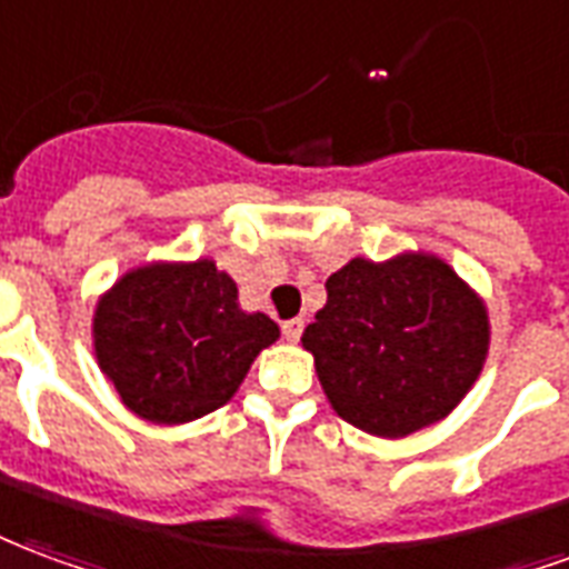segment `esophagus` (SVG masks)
Masks as SVG:
<instances>
[{
  "mask_svg": "<svg viewBox=\"0 0 569 569\" xmlns=\"http://www.w3.org/2000/svg\"><path fill=\"white\" fill-rule=\"evenodd\" d=\"M281 333H284L288 342H297L302 336V318H290V321H284V325H281Z\"/></svg>",
  "mask_w": 569,
  "mask_h": 569,
  "instance_id": "34e87169",
  "label": "esophagus"
}]
</instances>
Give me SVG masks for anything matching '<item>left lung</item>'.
I'll use <instances>...</instances> for the list:
<instances>
[{
	"label": "left lung",
	"mask_w": 569,
	"mask_h": 569,
	"mask_svg": "<svg viewBox=\"0 0 569 569\" xmlns=\"http://www.w3.org/2000/svg\"><path fill=\"white\" fill-rule=\"evenodd\" d=\"M488 342L482 297L425 251L348 260L302 333L336 416L385 439L449 416L479 379Z\"/></svg>",
	"instance_id": "left-lung-1"
}]
</instances>
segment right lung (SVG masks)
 <instances>
[{"label": "right lung", "instance_id": "1", "mask_svg": "<svg viewBox=\"0 0 569 569\" xmlns=\"http://www.w3.org/2000/svg\"><path fill=\"white\" fill-rule=\"evenodd\" d=\"M279 339L263 312H244L214 260L144 263L97 302L93 351L120 403L153 425H188L221 409Z\"/></svg>", "mask_w": 569, "mask_h": 569}]
</instances>
